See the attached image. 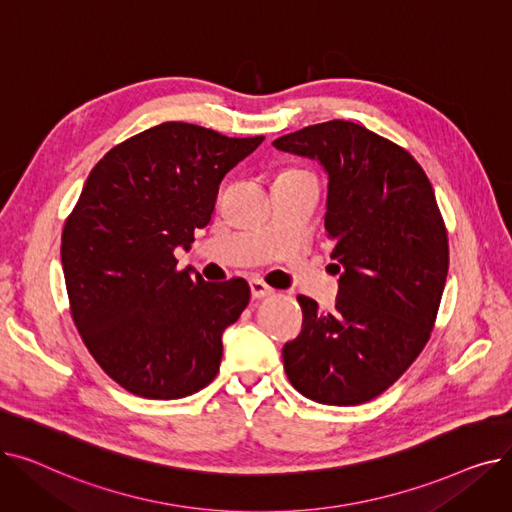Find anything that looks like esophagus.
Instances as JSON below:
<instances>
[{
	"label": "esophagus",
	"mask_w": 512,
	"mask_h": 512,
	"mask_svg": "<svg viewBox=\"0 0 512 512\" xmlns=\"http://www.w3.org/2000/svg\"><path fill=\"white\" fill-rule=\"evenodd\" d=\"M251 294H253V299H263V297H270V294H274V288L267 286L263 280H251Z\"/></svg>",
	"instance_id": "esophagus-1"
}]
</instances>
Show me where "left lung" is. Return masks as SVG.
I'll list each match as a JSON object with an SVG mask.
<instances>
[{
	"label": "left lung",
	"mask_w": 512,
	"mask_h": 512,
	"mask_svg": "<svg viewBox=\"0 0 512 512\" xmlns=\"http://www.w3.org/2000/svg\"><path fill=\"white\" fill-rule=\"evenodd\" d=\"M274 147L326 168L340 274L334 311L297 297L303 330L282 348L284 371L321 405H363L411 367L436 324L448 234L432 182L407 149L346 120L305 126Z\"/></svg>",
	"instance_id": "obj_1"
}]
</instances>
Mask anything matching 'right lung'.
Segmentation results:
<instances>
[{
	"label": "right lung",
	"instance_id": "right-lung-1",
	"mask_svg": "<svg viewBox=\"0 0 512 512\" xmlns=\"http://www.w3.org/2000/svg\"><path fill=\"white\" fill-rule=\"evenodd\" d=\"M261 141L164 122L91 170L62 232L70 313L93 359L130 394L184 398L218 375L222 334L251 288L178 270L174 251L195 242L222 178Z\"/></svg>",
	"mask_w": 512,
	"mask_h": 512
}]
</instances>
